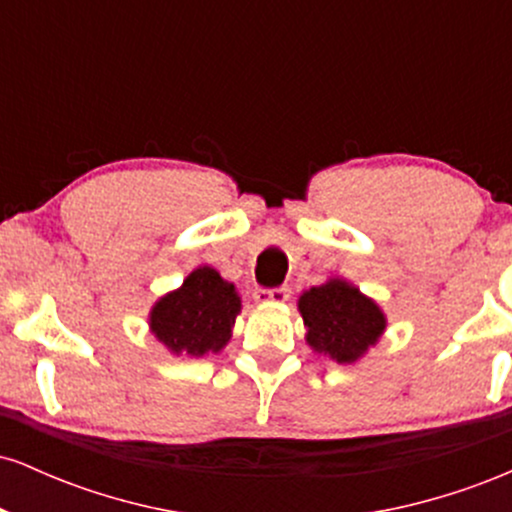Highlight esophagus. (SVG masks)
Segmentation results:
<instances>
[{
	"label": "esophagus",
	"mask_w": 512,
	"mask_h": 512,
	"mask_svg": "<svg viewBox=\"0 0 512 512\" xmlns=\"http://www.w3.org/2000/svg\"><path fill=\"white\" fill-rule=\"evenodd\" d=\"M252 296H255L257 303H286L291 296V289L289 286H276V289H262V286H257Z\"/></svg>",
	"instance_id": "obj_1"
}]
</instances>
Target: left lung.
I'll list each match as a JSON object with an SVG mask.
<instances>
[{
  "label": "left lung",
  "mask_w": 512,
  "mask_h": 512,
  "mask_svg": "<svg viewBox=\"0 0 512 512\" xmlns=\"http://www.w3.org/2000/svg\"><path fill=\"white\" fill-rule=\"evenodd\" d=\"M298 308L308 327V344L339 363L363 356L385 330V317L378 305L344 281H327L305 291Z\"/></svg>",
  "instance_id": "8db88e82"
}]
</instances>
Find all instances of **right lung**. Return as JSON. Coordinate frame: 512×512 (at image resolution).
I'll return each instance as SVG.
<instances>
[{"label":"right lung","instance_id":"obj_1","mask_svg":"<svg viewBox=\"0 0 512 512\" xmlns=\"http://www.w3.org/2000/svg\"><path fill=\"white\" fill-rule=\"evenodd\" d=\"M240 313L233 284L211 267H199L182 289L168 293L151 310V332L173 354L204 356L221 351L231 339V327Z\"/></svg>","mask_w":512,"mask_h":512}]
</instances>
